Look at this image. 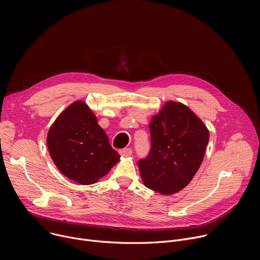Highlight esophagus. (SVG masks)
Returning a JSON list of instances; mask_svg holds the SVG:
<instances>
[{"mask_svg": "<svg viewBox=\"0 0 260 260\" xmlns=\"http://www.w3.org/2000/svg\"><path fill=\"white\" fill-rule=\"evenodd\" d=\"M119 153H120L121 156L128 157V156H131L133 154V151H132V148H122V149H120Z\"/></svg>", "mask_w": 260, "mask_h": 260, "instance_id": "1", "label": "esophagus"}]
</instances>
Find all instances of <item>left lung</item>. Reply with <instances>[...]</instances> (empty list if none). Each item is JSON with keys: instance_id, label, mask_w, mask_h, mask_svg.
<instances>
[{"instance_id": "left-lung-1", "label": "left lung", "mask_w": 260, "mask_h": 260, "mask_svg": "<svg viewBox=\"0 0 260 260\" xmlns=\"http://www.w3.org/2000/svg\"><path fill=\"white\" fill-rule=\"evenodd\" d=\"M152 148L138 161L146 187L163 195L184 188L200 168L210 134L182 103L169 101L149 123Z\"/></svg>"}]
</instances>
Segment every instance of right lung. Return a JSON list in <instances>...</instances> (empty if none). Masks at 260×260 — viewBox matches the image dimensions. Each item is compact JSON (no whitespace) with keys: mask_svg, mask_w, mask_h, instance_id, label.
<instances>
[{"mask_svg":"<svg viewBox=\"0 0 260 260\" xmlns=\"http://www.w3.org/2000/svg\"><path fill=\"white\" fill-rule=\"evenodd\" d=\"M47 147L59 171L83 185L97 182L120 160L83 101L71 104L53 122L47 135Z\"/></svg>","mask_w":260,"mask_h":260,"instance_id":"add662e5","label":"right lung"}]
</instances>
